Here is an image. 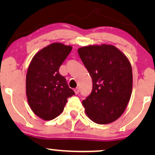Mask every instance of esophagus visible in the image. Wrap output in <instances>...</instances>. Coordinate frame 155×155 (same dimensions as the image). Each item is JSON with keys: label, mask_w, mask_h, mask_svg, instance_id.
Wrapping results in <instances>:
<instances>
[{"label": "esophagus", "mask_w": 155, "mask_h": 155, "mask_svg": "<svg viewBox=\"0 0 155 155\" xmlns=\"http://www.w3.org/2000/svg\"><path fill=\"white\" fill-rule=\"evenodd\" d=\"M74 92H75V94H78L80 92V89L78 87H77V88L74 89Z\"/></svg>", "instance_id": "esophagus-1"}]
</instances>
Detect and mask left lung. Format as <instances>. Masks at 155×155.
<instances>
[{
	"instance_id": "obj_1",
	"label": "left lung",
	"mask_w": 155,
	"mask_h": 155,
	"mask_svg": "<svg viewBox=\"0 0 155 155\" xmlns=\"http://www.w3.org/2000/svg\"><path fill=\"white\" fill-rule=\"evenodd\" d=\"M78 51L92 79V92L82 101L86 113L95 123H111L122 116L130 98V62L109 45L86 46Z\"/></svg>"
}]
</instances>
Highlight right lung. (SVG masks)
I'll return each mask as SVG.
<instances>
[{
	"label": "right lung",
	"mask_w": 155,
	"mask_h": 155,
	"mask_svg": "<svg viewBox=\"0 0 155 155\" xmlns=\"http://www.w3.org/2000/svg\"><path fill=\"white\" fill-rule=\"evenodd\" d=\"M72 48L53 43L32 59L26 76V94L33 112L44 120H51L64 110L67 99L74 95L59 68Z\"/></svg>",
	"instance_id": "right-lung-1"
}]
</instances>
